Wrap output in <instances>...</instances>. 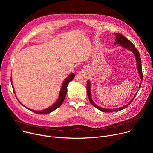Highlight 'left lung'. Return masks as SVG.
Segmentation results:
<instances>
[{
  "mask_svg": "<svg viewBox=\"0 0 153 153\" xmlns=\"http://www.w3.org/2000/svg\"><path fill=\"white\" fill-rule=\"evenodd\" d=\"M116 39H115V44H120L121 46H122L123 47L126 48L128 49H129L130 51H131L135 55V59H136V61H137V69H138V74H139V76L141 79V80H142L143 79V74H142V63H141V59H140V55L139 52H138V50L135 48V46L133 45V43L131 41L127 39L126 37H124L123 35L119 33H116ZM141 84H142V82L140 84L139 88H140L141 87ZM87 94H88V99L91 102V104L96 108H97L98 109L100 110L102 112H118L120 110H121L124 108H125L126 107H127L133 101V100L135 98V96L137 95V93H135L134 98L132 100L131 102L126 105H124L122 107L117 108V109H105L102 107H100L99 106L97 105L96 104H95L94 103V102L93 101L91 98V94H90V82L88 81L87 82Z\"/></svg>",
  "mask_w": 153,
  "mask_h": 153,
  "instance_id": "obj_1",
  "label": "left lung"
}]
</instances>
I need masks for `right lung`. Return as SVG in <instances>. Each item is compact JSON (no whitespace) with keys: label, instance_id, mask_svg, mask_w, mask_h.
Returning a JSON list of instances; mask_svg holds the SVG:
<instances>
[{"label":"right lung","instance_id":"obj_1","mask_svg":"<svg viewBox=\"0 0 153 153\" xmlns=\"http://www.w3.org/2000/svg\"><path fill=\"white\" fill-rule=\"evenodd\" d=\"M75 75L74 73H72L71 74H70L69 76V77L65 79V80L64 81L63 84L62 86V88H61V90H60V95H59V98L57 100V101L56 102V103H55V104H53L52 106L50 107L49 108H48L47 109H45V110H41V111H35V110H30L31 111H32V112L36 113V114H49L50 112H52V111L55 110L56 108H57L58 107H59L63 103L65 98V96H66V92H67V86H68V83L71 81L74 77ZM21 103V102H20ZM21 104H22L21 103ZM24 106V105H23ZM25 107V106H24ZM27 108V107H25ZM29 109V108H28Z\"/></svg>","mask_w":153,"mask_h":153}]
</instances>
